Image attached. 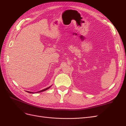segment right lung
Returning a JSON list of instances; mask_svg holds the SVG:
<instances>
[{
    "label": "right lung",
    "mask_w": 126,
    "mask_h": 126,
    "mask_svg": "<svg viewBox=\"0 0 126 126\" xmlns=\"http://www.w3.org/2000/svg\"><path fill=\"white\" fill-rule=\"evenodd\" d=\"M50 87H51V86H50ZM50 87H48V88H45V89H43V90H40V91H38V92H37V93H41V92H43V91H45V90H47L49 88H50ZM27 92L29 93H32V94H33V93H32V92H30V91H27Z\"/></svg>",
    "instance_id": "add662e5"
}]
</instances>
